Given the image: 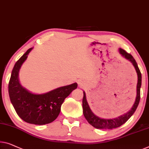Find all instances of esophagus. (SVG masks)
<instances>
[{
	"mask_svg": "<svg viewBox=\"0 0 149 149\" xmlns=\"http://www.w3.org/2000/svg\"><path fill=\"white\" fill-rule=\"evenodd\" d=\"M77 84H78V85L80 86V87H82V85H83V84H82V81L81 80H78Z\"/></svg>",
	"mask_w": 149,
	"mask_h": 149,
	"instance_id": "esophagus-1",
	"label": "esophagus"
}]
</instances>
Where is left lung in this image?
<instances>
[{
	"instance_id": "8db88e82",
	"label": "left lung",
	"mask_w": 149,
	"mask_h": 149,
	"mask_svg": "<svg viewBox=\"0 0 149 149\" xmlns=\"http://www.w3.org/2000/svg\"><path fill=\"white\" fill-rule=\"evenodd\" d=\"M119 53H120L121 55L124 57V58L127 59L132 63L134 66V68L136 70L137 74V85H136V96L135 99V102L133 104L132 107L131 108L128 112L125 114L114 118L112 119H107V118H102L98 117L96 115H95L92 110H91L89 104L86 100V93L84 91V97L83 100H82V106H83V113L84 116L87 120V121L90 123L91 125L94 126V128H97V129H112V128H116L123 125V124L126 123L128 119L131 117L135 111H136L137 107L140 102V98H141V87L142 84V75L141 73L140 72V70L138 67L136 61L134 59L131 55L125 52L124 49L121 48H119Z\"/></svg>"
}]
</instances>
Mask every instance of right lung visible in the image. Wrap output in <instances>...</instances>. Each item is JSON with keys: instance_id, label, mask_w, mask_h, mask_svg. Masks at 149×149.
Here are the masks:
<instances>
[{"instance_id": "obj_1", "label": "right lung", "mask_w": 149, "mask_h": 149, "mask_svg": "<svg viewBox=\"0 0 149 149\" xmlns=\"http://www.w3.org/2000/svg\"><path fill=\"white\" fill-rule=\"evenodd\" d=\"M30 48L15 64L8 84L10 100L19 116L26 123L43 125L52 123L59 116L61 104L77 84L62 86L43 94H35L20 84L19 73L26 61Z\"/></svg>"}]
</instances>
